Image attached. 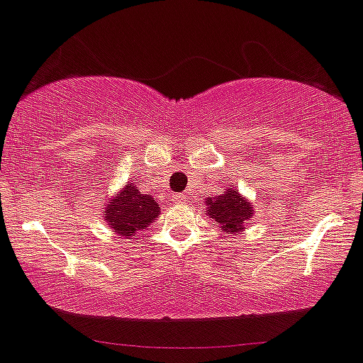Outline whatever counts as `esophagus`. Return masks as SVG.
<instances>
[{
	"mask_svg": "<svg viewBox=\"0 0 363 363\" xmlns=\"http://www.w3.org/2000/svg\"><path fill=\"white\" fill-rule=\"evenodd\" d=\"M186 201H188L186 194H177V195H175V203H177V204H186Z\"/></svg>",
	"mask_w": 363,
	"mask_h": 363,
	"instance_id": "34e87169",
	"label": "esophagus"
}]
</instances>
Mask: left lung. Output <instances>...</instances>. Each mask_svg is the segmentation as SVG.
Returning <instances> with one entry per match:
<instances>
[{
	"label": "left lung",
	"mask_w": 363,
	"mask_h": 363,
	"mask_svg": "<svg viewBox=\"0 0 363 363\" xmlns=\"http://www.w3.org/2000/svg\"><path fill=\"white\" fill-rule=\"evenodd\" d=\"M208 219L216 220L219 230L226 234H241L254 216V204L239 194L238 188H225V191L206 201Z\"/></svg>",
	"instance_id": "obj_1"
}]
</instances>
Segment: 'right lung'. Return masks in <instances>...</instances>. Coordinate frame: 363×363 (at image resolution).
I'll return each instance as SVG.
<instances>
[{
	"label": "right lung",
	"instance_id": "obj_1",
	"mask_svg": "<svg viewBox=\"0 0 363 363\" xmlns=\"http://www.w3.org/2000/svg\"><path fill=\"white\" fill-rule=\"evenodd\" d=\"M102 217L109 228L122 238H133L160 216V206L151 195L143 194L133 181L107 197Z\"/></svg>",
	"mask_w": 363,
	"mask_h": 363
}]
</instances>
